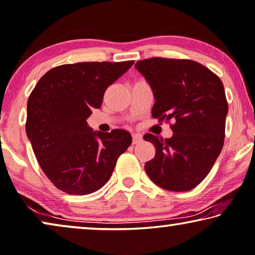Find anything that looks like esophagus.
<instances>
[{"instance_id": "1", "label": "esophagus", "mask_w": 255, "mask_h": 255, "mask_svg": "<svg viewBox=\"0 0 255 255\" xmlns=\"http://www.w3.org/2000/svg\"><path fill=\"white\" fill-rule=\"evenodd\" d=\"M142 139H143L142 136L138 134L132 135V144H134V145H136V144H139L140 142H142Z\"/></svg>"}]
</instances>
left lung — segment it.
<instances>
[{
    "mask_svg": "<svg viewBox=\"0 0 255 255\" xmlns=\"http://www.w3.org/2000/svg\"><path fill=\"white\" fill-rule=\"evenodd\" d=\"M154 96L152 117L170 121L173 136L144 139L155 147L145 172L158 187L189 191L211 172L225 143L228 102L220 78L190 59L154 57L135 64Z\"/></svg>",
    "mask_w": 255,
    "mask_h": 255,
    "instance_id": "8db88e82",
    "label": "left lung"
}]
</instances>
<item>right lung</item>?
Listing matches in <instances>:
<instances>
[{
  "label": "right lung",
  "instance_id": "1",
  "mask_svg": "<svg viewBox=\"0 0 255 255\" xmlns=\"http://www.w3.org/2000/svg\"><path fill=\"white\" fill-rule=\"evenodd\" d=\"M127 62H86L51 68L27 101L26 134L51 183L68 195H88L110 180L131 144L124 129L93 131L87 119L105 90L129 70Z\"/></svg>",
  "mask_w": 255,
  "mask_h": 255
}]
</instances>
